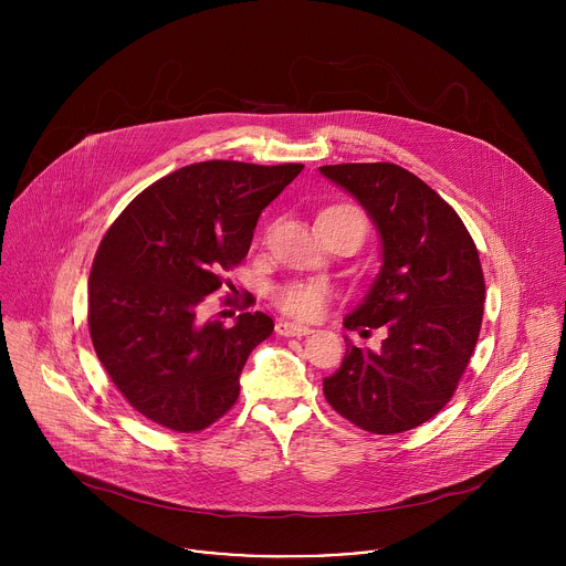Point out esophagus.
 <instances>
[{"label": "esophagus", "instance_id": "34e87169", "mask_svg": "<svg viewBox=\"0 0 566 566\" xmlns=\"http://www.w3.org/2000/svg\"><path fill=\"white\" fill-rule=\"evenodd\" d=\"M275 334L284 336V338H302V336H308L311 329L293 325V322H286V319H280L277 325H275Z\"/></svg>", "mask_w": 566, "mask_h": 566}]
</instances>
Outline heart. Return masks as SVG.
Here are the masks:
<instances>
[{"mask_svg":"<svg viewBox=\"0 0 566 566\" xmlns=\"http://www.w3.org/2000/svg\"><path fill=\"white\" fill-rule=\"evenodd\" d=\"M325 212H354L363 217V212L349 203L332 206ZM327 300H329V291L319 282L295 280V282L280 284L271 291V302L275 304V308H280L284 315L295 319H315L322 313V308H325Z\"/></svg>","mask_w":566,"mask_h":566,"instance_id":"b5f03b06","label":"heart"}]
</instances>
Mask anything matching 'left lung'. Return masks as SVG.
<instances>
[{
	"mask_svg": "<svg viewBox=\"0 0 566 566\" xmlns=\"http://www.w3.org/2000/svg\"><path fill=\"white\" fill-rule=\"evenodd\" d=\"M319 172L349 190L382 239V269L345 327L385 329L380 352L347 345L325 378L329 406L371 434H398L439 415L474 352L486 282L454 208L396 164H340Z\"/></svg>",
	"mask_w": 566,
	"mask_h": 566,
	"instance_id": "left-lung-1",
	"label": "left lung"
}]
</instances>
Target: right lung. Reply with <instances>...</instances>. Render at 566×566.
<instances>
[{"label": "right lung", "instance_id": "obj_1", "mask_svg": "<svg viewBox=\"0 0 566 566\" xmlns=\"http://www.w3.org/2000/svg\"><path fill=\"white\" fill-rule=\"evenodd\" d=\"M302 164L203 160L145 188L107 228L90 275V336L129 406L175 432H201L239 398L249 354L273 334L260 311L203 322L206 295L249 255L262 210ZM251 306V304H247Z\"/></svg>", "mask_w": 566, "mask_h": 566}]
</instances>
